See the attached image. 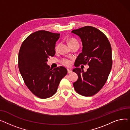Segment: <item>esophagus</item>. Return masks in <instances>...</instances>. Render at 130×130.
I'll return each instance as SVG.
<instances>
[{
	"mask_svg": "<svg viewBox=\"0 0 130 130\" xmlns=\"http://www.w3.org/2000/svg\"><path fill=\"white\" fill-rule=\"evenodd\" d=\"M67 70H68V73H70L72 72V70L71 69H67Z\"/></svg>",
	"mask_w": 130,
	"mask_h": 130,
	"instance_id": "34e87169",
	"label": "esophagus"
}]
</instances>
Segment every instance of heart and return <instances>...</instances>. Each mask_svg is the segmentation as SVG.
I'll use <instances>...</instances> for the list:
<instances>
[{"label":"heart","instance_id":"heart-1","mask_svg":"<svg viewBox=\"0 0 130 130\" xmlns=\"http://www.w3.org/2000/svg\"><path fill=\"white\" fill-rule=\"evenodd\" d=\"M68 43H69V44L70 47L73 44H79L78 41L77 40H75V39H70L68 40ZM59 46H60V44H57L55 46V49L56 52L58 51ZM61 63L65 66L68 67V66H70L71 65V60L69 59H62L61 60Z\"/></svg>","mask_w":130,"mask_h":130}]
</instances>
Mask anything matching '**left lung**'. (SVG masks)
I'll return each mask as SVG.
<instances>
[{"instance_id": "8db88e82", "label": "left lung", "mask_w": 130, "mask_h": 130, "mask_svg": "<svg viewBox=\"0 0 130 130\" xmlns=\"http://www.w3.org/2000/svg\"><path fill=\"white\" fill-rule=\"evenodd\" d=\"M71 32L78 35L82 43V51L78 56L73 71L78 75L73 83L78 93L91 96L97 93L105 85L112 66V49L106 36L100 30L91 26L73 30ZM88 64L89 68L84 72L78 68L80 64Z\"/></svg>"}]
</instances>
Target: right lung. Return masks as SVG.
<instances>
[{"label":"right lung","instance_id":"1","mask_svg":"<svg viewBox=\"0 0 130 130\" xmlns=\"http://www.w3.org/2000/svg\"><path fill=\"white\" fill-rule=\"evenodd\" d=\"M60 34L39 30L30 34L22 42L18 55V67L26 85L36 96L46 99L54 95L67 69H50L48 59L55 55Z\"/></svg>","mask_w":130,"mask_h":130}]
</instances>
